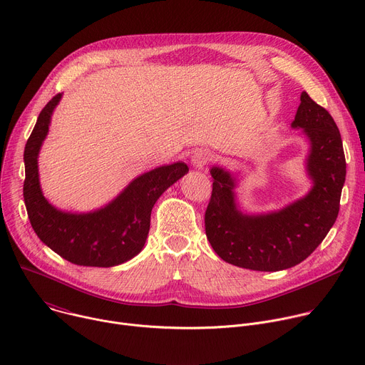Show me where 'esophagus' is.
<instances>
[{
  "label": "esophagus",
  "instance_id": "1",
  "mask_svg": "<svg viewBox=\"0 0 365 365\" xmlns=\"http://www.w3.org/2000/svg\"><path fill=\"white\" fill-rule=\"evenodd\" d=\"M210 160H211V153L207 150H196L192 155V165L197 170H202Z\"/></svg>",
  "mask_w": 365,
  "mask_h": 365
}]
</instances>
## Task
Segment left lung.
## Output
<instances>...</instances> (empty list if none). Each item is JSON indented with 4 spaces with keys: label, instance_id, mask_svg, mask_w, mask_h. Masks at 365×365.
Masks as SVG:
<instances>
[{
    "label": "left lung",
    "instance_id": "1",
    "mask_svg": "<svg viewBox=\"0 0 365 365\" xmlns=\"http://www.w3.org/2000/svg\"><path fill=\"white\" fill-rule=\"evenodd\" d=\"M309 144L304 170L312 182L302 197L276 211L247 212L235 189L240 172L211 168L212 196L205 230L224 262L257 272H280L307 258L336 221L346 163L339 130L331 114L306 92L292 123Z\"/></svg>",
    "mask_w": 365,
    "mask_h": 365
}]
</instances>
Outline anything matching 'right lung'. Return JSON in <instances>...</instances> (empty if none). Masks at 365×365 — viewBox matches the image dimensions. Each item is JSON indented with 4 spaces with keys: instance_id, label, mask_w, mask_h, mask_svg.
Returning <instances> with one entry per match:
<instances>
[{
    "instance_id": "1",
    "label": "right lung",
    "mask_w": 365,
    "mask_h": 365,
    "mask_svg": "<svg viewBox=\"0 0 365 365\" xmlns=\"http://www.w3.org/2000/svg\"><path fill=\"white\" fill-rule=\"evenodd\" d=\"M62 93L48 101L24 148V203L30 224L44 245L68 262L85 267H114L144 247L154 203L189 168L165 165L133 179L113 200L89 212L63 211L43 195L38 154Z\"/></svg>"
}]
</instances>
